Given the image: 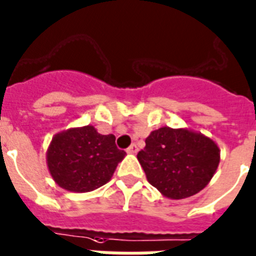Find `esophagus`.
I'll list each match as a JSON object with an SVG mask.
<instances>
[{"label": "esophagus", "instance_id": "34e87169", "mask_svg": "<svg viewBox=\"0 0 256 256\" xmlns=\"http://www.w3.org/2000/svg\"><path fill=\"white\" fill-rule=\"evenodd\" d=\"M136 152H138V148H136V144H132V145L128 149V153H130V154H136Z\"/></svg>", "mask_w": 256, "mask_h": 256}]
</instances>
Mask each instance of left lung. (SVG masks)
Listing matches in <instances>:
<instances>
[{
  "instance_id": "left-lung-1",
  "label": "left lung",
  "mask_w": 256,
  "mask_h": 256,
  "mask_svg": "<svg viewBox=\"0 0 256 256\" xmlns=\"http://www.w3.org/2000/svg\"><path fill=\"white\" fill-rule=\"evenodd\" d=\"M145 144L136 158L148 181L168 198L198 193L219 166V148L202 132L165 126L150 132Z\"/></svg>"
}]
</instances>
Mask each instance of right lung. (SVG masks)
<instances>
[{
	"instance_id": "right-lung-1",
	"label": "right lung",
	"mask_w": 256,
	"mask_h": 256,
	"mask_svg": "<svg viewBox=\"0 0 256 256\" xmlns=\"http://www.w3.org/2000/svg\"><path fill=\"white\" fill-rule=\"evenodd\" d=\"M124 154L112 134L102 136L88 124L56 134L46 150V165L60 188L84 193L108 182Z\"/></svg>"
}]
</instances>
